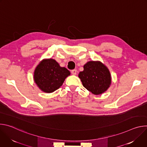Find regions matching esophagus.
<instances>
[{
  "label": "esophagus",
  "mask_w": 147,
  "mask_h": 147,
  "mask_svg": "<svg viewBox=\"0 0 147 147\" xmlns=\"http://www.w3.org/2000/svg\"><path fill=\"white\" fill-rule=\"evenodd\" d=\"M71 73H72V74L73 75H76V74H77V70L76 69H73V70H71Z\"/></svg>",
  "instance_id": "esophagus-1"
}]
</instances>
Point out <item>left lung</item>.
Segmentation results:
<instances>
[{"mask_svg":"<svg viewBox=\"0 0 147 147\" xmlns=\"http://www.w3.org/2000/svg\"><path fill=\"white\" fill-rule=\"evenodd\" d=\"M78 77L83 86L94 95H99L106 91L111 83L109 70L100 61L87 62Z\"/></svg>","mask_w":147,"mask_h":147,"instance_id":"left-lung-1","label":"left lung"}]
</instances>
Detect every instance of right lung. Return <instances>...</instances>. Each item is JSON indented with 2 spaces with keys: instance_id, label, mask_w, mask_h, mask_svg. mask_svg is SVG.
<instances>
[{
  "instance_id": "1",
  "label": "right lung",
  "mask_w": 147,
  "mask_h": 147,
  "mask_svg": "<svg viewBox=\"0 0 147 147\" xmlns=\"http://www.w3.org/2000/svg\"><path fill=\"white\" fill-rule=\"evenodd\" d=\"M70 74L65 67H61L54 59H45L36 67L34 71V81L38 87L47 93L57 90Z\"/></svg>"
}]
</instances>
